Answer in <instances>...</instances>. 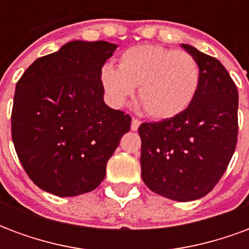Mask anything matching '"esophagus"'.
Here are the masks:
<instances>
[{
	"label": "esophagus",
	"mask_w": 249,
	"mask_h": 249,
	"mask_svg": "<svg viewBox=\"0 0 249 249\" xmlns=\"http://www.w3.org/2000/svg\"><path fill=\"white\" fill-rule=\"evenodd\" d=\"M141 121L139 119H132V124H130V128L132 130H137L139 129V126H140Z\"/></svg>",
	"instance_id": "34e87169"
}]
</instances>
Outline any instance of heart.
<instances>
[{
    "label": "heart",
    "mask_w": 249,
    "mask_h": 249,
    "mask_svg": "<svg viewBox=\"0 0 249 249\" xmlns=\"http://www.w3.org/2000/svg\"><path fill=\"white\" fill-rule=\"evenodd\" d=\"M100 81L116 107L124 105L139 87V100L148 116L164 120L189 108L197 96L201 69L187 52L140 45L120 56L119 68L105 64L100 71Z\"/></svg>",
    "instance_id": "heart-1"
}]
</instances>
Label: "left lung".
I'll return each mask as SVG.
<instances>
[{
  "mask_svg": "<svg viewBox=\"0 0 249 249\" xmlns=\"http://www.w3.org/2000/svg\"><path fill=\"white\" fill-rule=\"evenodd\" d=\"M183 48L201 69L197 96L183 113L139 126L141 178L157 195L192 201L213 189L233 156L239 93L217 58Z\"/></svg>",
  "mask_w": 249,
  "mask_h": 249,
  "instance_id": "left-lung-1",
  "label": "left lung"
}]
</instances>
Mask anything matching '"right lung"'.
<instances>
[{"label": "right lung", "instance_id": "1", "mask_svg": "<svg viewBox=\"0 0 249 249\" xmlns=\"http://www.w3.org/2000/svg\"><path fill=\"white\" fill-rule=\"evenodd\" d=\"M117 46L71 41L37 58L16 85L12 139L33 183L60 197L90 192L132 117L104 103L100 71Z\"/></svg>", "mask_w": 249, "mask_h": 249}]
</instances>
